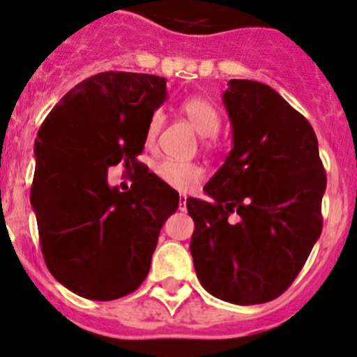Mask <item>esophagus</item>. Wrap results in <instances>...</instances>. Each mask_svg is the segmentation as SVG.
<instances>
[{
	"label": "esophagus",
	"instance_id": "esophagus-1",
	"mask_svg": "<svg viewBox=\"0 0 357 357\" xmlns=\"http://www.w3.org/2000/svg\"><path fill=\"white\" fill-rule=\"evenodd\" d=\"M186 199L188 197L184 196V194H181V196H179V211H186Z\"/></svg>",
	"mask_w": 357,
	"mask_h": 357
}]
</instances>
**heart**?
<instances>
[{"instance_id": "obj_1", "label": "heart", "mask_w": 357, "mask_h": 357, "mask_svg": "<svg viewBox=\"0 0 357 357\" xmlns=\"http://www.w3.org/2000/svg\"><path fill=\"white\" fill-rule=\"evenodd\" d=\"M181 114L186 116L189 123L194 126L201 137H214L220 128V115L209 98L189 97L179 107ZM163 112H153L146 123L145 139L146 145H153L163 126ZM207 143V142H206ZM155 174L169 188L178 191H188L202 178V169L194 163H183L176 160H163L155 166Z\"/></svg>"}]
</instances>
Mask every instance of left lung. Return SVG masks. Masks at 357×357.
<instances>
[{
	"label": "left lung",
	"mask_w": 357,
	"mask_h": 357,
	"mask_svg": "<svg viewBox=\"0 0 357 357\" xmlns=\"http://www.w3.org/2000/svg\"><path fill=\"white\" fill-rule=\"evenodd\" d=\"M232 150L188 199L201 285L236 305L267 303L303 268L321 236L326 173L308 120L268 85L229 80L222 96Z\"/></svg>",
	"instance_id": "8db88e82"
}]
</instances>
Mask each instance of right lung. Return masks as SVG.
<instances>
[{"label": "right lung", "mask_w": 357, "mask_h": 357, "mask_svg": "<svg viewBox=\"0 0 357 357\" xmlns=\"http://www.w3.org/2000/svg\"><path fill=\"white\" fill-rule=\"evenodd\" d=\"M166 97L165 77L108 70L70 89L40 125L31 206L49 272L75 295L121 298L150 272L179 194L137 156ZM119 162L139 173L126 193L106 183Z\"/></svg>", "instance_id": "add662e5"}]
</instances>
